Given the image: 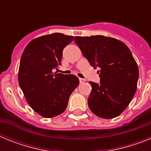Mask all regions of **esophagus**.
I'll return each instance as SVG.
<instances>
[{"label": "esophagus", "mask_w": 151, "mask_h": 151, "mask_svg": "<svg viewBox=\"0 0 151 151\" xmlns=\"http://www.w3.org/2000/svg\"><path fill=\"white\" fill-rule=\"evenodd\" d=\"M85 80L84 79V78H79V82H80V83H83L84 82H85Z\"/></svg>", "instance_id": "esophagus-1"}]
</instances>
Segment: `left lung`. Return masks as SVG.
Here are the masks:
<instances>
[{
    "instance_id": "8db88e82",
    "label": "left lung",
    "mask_w": 151,
    "mask_h": 151,
    "mask_svg": "<svg viewBox=\"0 0 151 151\" xmlns=\"http://www.w3.org/2000/svg\"><path fill=\"white\" fill-rule=\"evenodd\" d=\"M84 57L98 72L101 82H89L88 104L92 113L104 119L118 116L132 101L138 80V67L130 50L116 38L104 35L76 36Z\"/></svg>"
}]
</instances>
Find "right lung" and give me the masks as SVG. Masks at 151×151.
Segmentation results:
<instances>
[{"label":"right lung","instance_id":"1","mask_svg":"<svg viewBox=\"0 0 151 151\" xmlns=\"http://www.w3.org/2000/svg\"><path fill=\"white\" fill-rule=\"evenodd\" d=\"M74 37L45 35L31 41L19 68V84L29 106L45 118L57 116L67 107L69 96L79 84L74 75L53 73L60 65L63 50Z\"/></svg>","mask_w":151,"mask_h":151}]
</instances>
